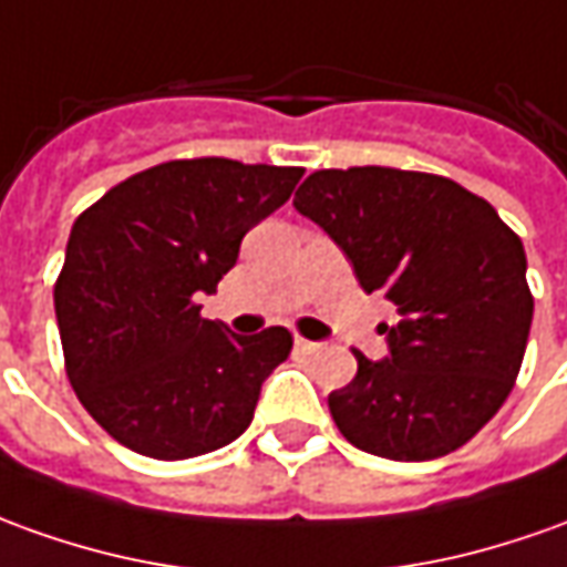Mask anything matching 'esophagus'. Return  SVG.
<instances>
[{"label":"esophagus","instance_id":"obj_1","mask_svg":"<svg viewBox=\"0 0 567 567\" xmlns=\"http://www.w3.org/2000/svg\"><path fill=\"white\" fill-rule=\"evenodd\" d=\"M296 349L302 351V354H315V351H321V342H311V339H302V336H296Z\"/></svg>","mask_w":567,"mask_h":567}]
</instances>
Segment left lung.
<instances>
[{"label":"left lung","instance_id":"8db88e82","mask_svg":"<svg viewBox=\"0 0 567 567\" xmlns=\"http://www.w3.org/2000/svg\"><path fill=\"white\" fill-rule=\"evenodd\" d=\"M292 206L401 315L382 323L389 354L354 351V380L327 398L339 432L401 463L463 447L513 392L525 358L534 299L522 240L491 203L425 172H311Z\"/></svg>","mask_w":567,"mask_h":567}]
</instances>
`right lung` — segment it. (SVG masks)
I'll list each match as a JSON object with an SVG mask.
<instances>
[{"label":"right lung","mask_w":567,"mask_h":567,"mask_svg":"<svg viewBox=\"0 0 567 567\" xmlns=\"http://www.w3.org/2000/svg\"><path fill=\"white\" fill-rule=\"evenodd\" d=\"M299 166L172 159L111 187L68 240L54 315L82 408L123 447L187 460L240 439L292 336L200 318L240 240L290 200Z\"/></svg>","instance_id":"add662e5"}]
</instances>
